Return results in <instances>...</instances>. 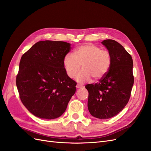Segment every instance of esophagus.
Returning <instances> with one entry per match:
<instances>
[{
	"label": "esophagus",
	"instance_id": "34e87169",
	"mask_svg": "<svg viewBox=\"0 0 151 151\" xmlns=\"http://www.w3.org/2000/svg\"><path fill=\"white\" fill-rule=\"evenodd\" d=\"M76 88H77V89H81V88H83V86H81V85H79V84H77Z\"/></svg>",
	"mask_w": 151,
	"mask_h": 151
}]
</instances>
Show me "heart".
<instances>
[{
    "instance_id": "b5f03b06",
    "label": "heart",
    "mask_w": 151,
    "mask_h": 151,
    "mask_svg": "<svg viewBox=\"0 0 151 151\" xmlns=\"http://www.w3.org/2000/svg\"><path fill=\"white\" fill-rule=\"evenodd\" d=\"M112 58L111 53L106 50L92 44L79 47L74 53H67L63 58V64L66 74L73 78L80 69L83 70L76 77L79 83L88 82L93 77L99 80L106 75L111 67Z\"/></svg>"
}]
</instances>
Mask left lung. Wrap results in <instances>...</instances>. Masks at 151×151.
<instances>
[{"label": "left lung", "instance_id": "obj_1", "mask_svg": "<svg viewBox=\"0 0 151 151\" xmlns=\"http://www.w3.org/2000/svg\"><path fill=\"white\" fill-rule=\"evenodd\" d=\"M101 43L111 53V67L99 83L85 87L89 93L88 107L91 115L108 119L118 115L129 101L134 83L133 60L116 41L105 40Z\"/></svg>", "mask_w": 151, "mask_h": 151}]
</instances>
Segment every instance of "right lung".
<instances>
[{
	"label": "right lung",
	"mask_w": 151,
	"mask_h": 151,
	"mask_svg": "<svg viewBox=\"0 0 151 151\" xmlns=\"http://www.w3.org/2000/svg\"><path fill=\"white\" fill-rule=\"evenodd\" d=\"M70 50L67 42L40 41L21 57L17 88L21 102L35 116L47 120L60 116L75 94L77 83L63 64Z\"/></svg>",
	"instance_id": "obj_1"
}]
</instances>
